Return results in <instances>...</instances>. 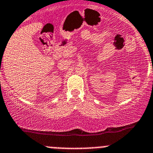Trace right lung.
Wrapping results in <instances>:
<instances>
[{"instance_id": "1", "label": "right lung", "mask_w": 153, "mask_h": 153, "mask_svg": "<svg viewBox=\"0 0 153 153\" xmlns=\"http://www.w3.org/2000/svg\"><path fill=\"white\" fill-rule=\"evenodd\" d=\"M0 69H1V68H0ZM0 71H1V70H0Z\"/></svg>"}]
</instances>
